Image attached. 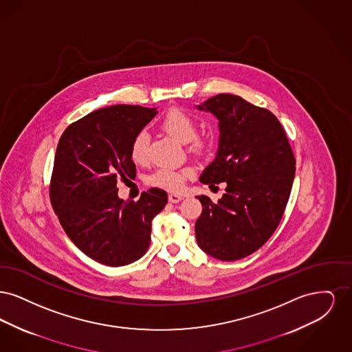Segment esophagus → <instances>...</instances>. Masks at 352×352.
<instances>
[{
  "instance_id": "esophagus-1",
  "label": "esophagus",
  "mask_w": 352,
  "mask_h": 352,
  "mask_svg": "<svg viewBox=\"0 0 352 352\" xmlns=\"http://www.w3.org/2000/svg\"><path fill=\"white\" fill-rule=\"evenodd\" d=\"M182 199H184V197L179 195V194H168V201L170 203H179Z\"/></svg>"
}]
</instances>
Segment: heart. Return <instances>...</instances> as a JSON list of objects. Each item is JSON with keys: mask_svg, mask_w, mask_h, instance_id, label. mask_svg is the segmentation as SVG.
Instances as JSON below:
<instances>
[{"mask_svg": "<svg viewBox=\"0 0 352 352\" xmlns=\"http://www.w3.org/2000/svg\"><path fill=\"white\" fill-rule=\"evenodd\" d=\"M161 128L171 137L177 138L181 142H187V149L192 154L203 155L211 149L212 141L207 134L197 133V121L181 108H171L161 121ZM148 148H149V135L145 132L134 135L131 144V158L134 164L142 165L148 161ZM194 175V168L190 166L184 168H171L164 166L155 170L148 178V184L154 187L165 188L170 191L179 190L186 179Z\"/></svg>", "mask_w": 352, "mask_h": 352, "instance_id": "heart-1", "label": "heart"}]
</instances>
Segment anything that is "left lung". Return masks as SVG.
<instances>
[{
	"label": "left lung",
	"instance_id": "obj_1",
	"mask_svg": "<svg viewBox=\"0 0 352 352\" xmlns=\"http://www.w3.org/2000/svg\"><path fill=\"white\" fill-rule=\"evenodd\" d=\"M198 108L215 115L220 128L218 154L201 182L227 187L218 203L198 197L203 210L195 223L197 241L218 260H240L261 248L278 227L296 158L281 122L268 109L231 94H219Z\"/></svg>",
	"mask_w": 352,
	"mask_h": 352
}]
</instances>
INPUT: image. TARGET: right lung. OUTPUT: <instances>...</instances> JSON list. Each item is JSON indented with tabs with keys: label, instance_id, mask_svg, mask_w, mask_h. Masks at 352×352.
<instances>
[{
	"label": "right lung",
	"instance_id": "1",
	"mask_svg": "<svg viewBox=\"0 0 352 352\" xmlns=\"http://www.w3.org/2000/svg\"><path fill=\"white\" fill-rule=\"evenodd\" d=\"M158 112L140 105H112L69 124L55 153L50 201L72 243L108 267L142 257L151 245V220L168 203L161 188L137 201L118 195V179H134V135Z\"/></svg>",
	"mask_w": 352,
	"mask_h": 352
}]
</instances>
